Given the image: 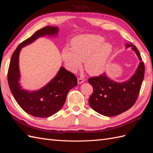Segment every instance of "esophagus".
Masks as SVG:
<instances>
[{
    "label": "esophagus",
    "mask_w": 153,
    "mask_h": 153,
    "mask_svg": "<svg viewBox=\"0 0 153 153\" xmlns=\"http://www.w3.org/2000/svg\"><path fill=\"white\" fill-rule=\"evenodd\" d=\"M85 79H84L82 77H80V78H78V84H82L83 82H84Z\"/></svg>",
    "instance_id": "esophagus-1"
}]
</instances>
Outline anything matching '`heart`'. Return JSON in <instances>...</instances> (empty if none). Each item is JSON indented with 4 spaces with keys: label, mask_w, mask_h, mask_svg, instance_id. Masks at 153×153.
<instances>
[{
    "label": "heart",
    "mask_w": 153,
    "mask_h": 153,
    "mask_svg": "<svg viewBox=\"0 0 153 153\" xmlns=\"http://www.w3.org/2000/svg\"><path fill=\"white\" fill-rule=\"evenodd\" d=\"M104 41L103 37L94 34L81 35L74 38L71 43V48H64L61 52L66 68L76 72L84 61L85 69L90 75L102 73L114 51L113 45Z\"/></svg>",
    "instance_id": "b5f03b06"
}]
</instances>
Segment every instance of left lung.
Here are the masks:
<instances>
[{
  "instance_id": "left-lung-1",
  "label": "left lung",
  "mask_w": 153,
  "mask_h": 153,
  "mask_svg": "<svg viewBox=\"0 0 153 153\" xmlns=\"http://www.w3.org/2000/svg\"><path fill=\"white\" fill-rule=\"evenodd\" d=\"M130 47L140 62L129 80L117 82L111 80L105 73L88 80L93 87L89 103L96 112L105 116H115L126 112L135 104L140 92L144 77V64L135 46L131 43L126 44V48Z\"/></svg>"
}]
</instances>
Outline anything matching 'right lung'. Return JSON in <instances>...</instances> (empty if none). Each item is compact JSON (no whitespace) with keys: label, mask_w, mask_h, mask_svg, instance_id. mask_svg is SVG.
Masks as SVG:
<instances>
[{"label":"right lung","mask_w":153,"mask_h":153,"mask_svg":"<svg viewBox=\"0 0 153 153\" xmlns=\"http://www.w3.org/2000/svg\"><path fill=\"white\" fill-rule=\"evenodd\" d=\"M58 32V27L52 26H47L36 31L18 46L11 59L7 73L11 92L20 107L32 116L48 117L59 112L65 103L68 92L77 85L75 75L62 66L53 79L38 91L25 90L20 84L19 55L22 48L33 43L40 37L55 36Z\"/></svg>","instance_id":"right-lung-1"}]
</instances>
